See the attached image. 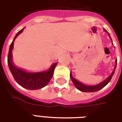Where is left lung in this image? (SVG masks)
I'll return each instance as SVG.
<instances>
[{
  "label": "left lung",
  "instance_id": "1",
  "mask_svg": "<svg viewBox=\"0 0 122 122\" xmlns=\"http://www.w3.org/2000/svg\"><path fill=\"white\" fill-rule=\"evenodd\" d=\"M104 31L107 32L108 33V35H109V37L111 38L110 35V33H108V31H106V30L104 29ZM112 39V38H111ZM116 61V65L115 66V68H114L113 71L112 73V74L110 76H109L108 78H106V80H104V81H102V82H101L100 83H99L97 85H92V86H89V85H86L85 84H83L82 83L80 82L79 81H78L77 80H76L75 78H74L71 75V73H70V78L71 79V81H73V83L75 85V86L76 87V89H78L79 91H81V92H96V91H98L101 89H102L103 87H104L106 86L107 84H108L109 82L110 81L111 79H112V76L113 75L114 73H115V71L116 67H117V61L115 60Z\"/></svg>",
  "mask_w": 122,
  "mask_h": 122
}]
</instances>
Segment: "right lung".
I'll return each mask as SVG.
<instances>
[{"instance_id":"obj_1","label":"right lung","mask_w":122,"mask_h":122,"mask_svg":"<svg viewBox=\"0 0 122 122\" xmlns=\"http://www.w3.org/2000/svg\"><path fill=\"white\" fill-rule=\"evenodd\" d=\"M23 30L24 28L18 31L10 45L7 56V63L9 68L14 80L21 87L29 90H37L42 89L47 85V83L52 78L54 74V70L57 63H54L49 70L37 73L26 72L25 71L15 66L12 60V50L14 46V41L19 34L23 31Z\"/></svg>"}]
</instances>
